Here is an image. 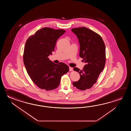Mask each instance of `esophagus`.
I'll use <instances>...</instances> for the list:
<instances>
[{"label":"esophagus","mask_w":131,"mask_h":131,"mask_svg":"<svg viewBox=\"0 0 131 131\" xmlns=\"http://www.w3.org/2000/svg\"><path fill=\"white\" fill-rule=\"evenodd\" d=\"M69 71H73V68L71 67H69Z\"/></svg>","instance_id":"esophagus-1"}]
</instances>
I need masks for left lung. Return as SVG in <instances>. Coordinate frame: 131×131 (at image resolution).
I'll list each match as a JSON object with an SVG mask.
<instances>
[{"label":"left lung","instance_id":"8db88e82","mask_svg":"<svg viewBox=\"0 0 131 131\" xmlns=\"http://www.w3.org/2000/svg\"><path fill=\"white\" fill-rule=\"evenodd\" d=\"M72 31L78 37L80 56L86 63L82 70L73 68L80 74V79L72 84L77 89L85 90L92 88L97 81L106 61L105 46L102 37L85 27L73 28Z\"/></svg>","mask_w":131,"mask_h":131}]
</instances>
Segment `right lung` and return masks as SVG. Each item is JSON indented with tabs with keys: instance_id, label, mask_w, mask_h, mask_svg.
Wrapping results in <instances>:
<instances>
[{
	"instance_id": "1",
	"label": "right lung",
	"mask_w": 131,
	"mask_h": 131,
	"mask_svg": "<svg viewBox=\"0 0 131 131\" xmlns=\"http://www.w3.org/2000/svg\"><path fill=\"white\" fill-rule=\"evenodd\" d=\"M65 32L45 27L29 36L26 42L24 64L32 81L41 89L48 91L57 88L62 76L69 71L67 64L62 62L56 64L48 58L54 50L57 39Z\"/></svg>"
}]
</instances>
